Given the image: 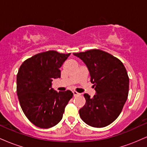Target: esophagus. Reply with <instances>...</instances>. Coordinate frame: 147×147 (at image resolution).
<instances>
[{
	"instance_id": "1",
	"label": "esophagus",
	"mask_w": 147,
	"mask_h": 147,
	"mask_svg": "<svg viewBox=\"0 0 147 147\" xmlns=\"http://www.w3.org/2000/svg\"><path fill=\"white\" fill-rule=\"evenodd\" d=\"M80 94L78 93L77 92H76V91H73V96L74 97H77V96H79Z\"/></svg>"
}]
</instances>
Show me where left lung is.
Segmentation results:
<instances>
[{
    "instance_id": "left-lung-1",
    "label": "left lung",
    "mask_w": 147,
    "mask_h": 147,
    "mask_svg": "<svg viewBox=\"0 0 147 147\" xmlns=\"http://www.w3.org/2000/svg\"><path fill=\"white\" fill-rule=\"evenodd\" d=\"M88 70L96 94L85 93L86 104L79 115L88 125L102 128L114 122L122 112L129 94V79L124 64L117 58L100 50L73 53Z\"/></svg>"
}]
</instances>
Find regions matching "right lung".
Listing matches in <instances>:
<instances>
[{
    "instance_id": "1",
    "label": "right lung",
    "mask_w": 147,
    "mask_h": 147,
    "mask_svg": "<svg viewBox=\"0 0 147 147\" xmlns=\"http://www.w3.org/2000/svg\"><path fill=\"white\" fill-rule=\"evenodd\" d=\"M70 55L50 50L25 60L18 70L16 92L20 105L35 126L48 129L61 120L65 108L73 96L70 90L57 92L52 88L60 78L61 67Z\"/></svg>"
}]
</instances>
